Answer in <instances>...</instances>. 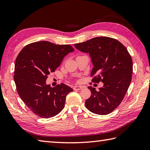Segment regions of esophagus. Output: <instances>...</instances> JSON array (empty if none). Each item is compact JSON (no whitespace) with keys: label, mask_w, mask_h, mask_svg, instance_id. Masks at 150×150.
Masks as SVG:
<instances>
[{"label":"esophagus","mask_w":150,"mask_h":150,"mask_svg":"<svg viewBox=\"0 0 150 150\" xmlns=\"http://www.w3.org/2000/svg\"><path fill=\"white\" fill-rule=\"evenodd\" d=\"M73 89H74L75 90H81L83 89V87L81 86H74V88H73Z\"/></svg>","instance_id":"obj_1"}]
</instances>
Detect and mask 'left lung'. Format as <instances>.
Here are the masks:
<instances>
[{
	"instance_id": "left-lung-1",
	"label": "left lung",
	"mask_w": 150,
	"mask_h": 150,
	"mask_svg": "<svg viewBox=\"0 0 150 150\" xmlns=\"http://www.w3.org/2000/svg\"><path fill=\"white\" fill-rule=\"evenodd\" d=\"M74 46L89 53L93 65L92 82L103 83L98 91L88 86L92 95L85 102L86 107L100 115L112 112L121 103L131 81L133 61L127 49L117 40L105 36L93 38Z\"/></svg>"
}]
</instances>
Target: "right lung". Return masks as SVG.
<instances>
[{"label":"right lung","mask_w":150,"mask_h":150,"mask_svg":"<svg viewBox=\"0 0 150 150\" xmlns=\"http://www.w3.org/2000/svg\"><path fill=\"white\" fill-rule=\"evenodd\" d=\"M73 51L69 45L41 41L26 45L17 57L13 79L17 93L30 110L41 118H51L60 112L66 96L73 91L63 83L52 88L46 80L64 58Z\"/></svg>","instance_id":"1"}]
</instances>
